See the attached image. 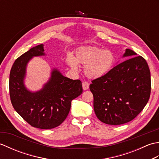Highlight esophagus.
<instances>
[{
  "instance_id": "1",
  "label": "esophagus",
  "mask_w": 159,
  "mask_h": 159,
  "mask_svg": "<svg viewBox=\"0 0 159 159\" xmlns=\"http://www.w3.org/2000/svg\"><path fill=\"white\" fill-rule=\"evenodd\" d=\"M82 86H83V90H87L89 89V83L87 81H83L82 83Z\"/></svg>"
}]
</instances>
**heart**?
I'll return each instance as SVG.
<instances>
[{
  "label": "heart",
  "mask_w": 159,
  "mask_h": 159,
  "mask_svg": "<svg viewBox=\"0 0 159 159\" xmlns=\"http://www.w3.org/2000/svg\"><path fill=\"white\" fill-rule=\"evenodd\" d=\"M67 61L74 69H76L78 65L85 66V73L87 76L98 79L112 69L115 57L110 50L96 46H83L76 50L74 57H67Z\"/></svg>",
  "instance_id": "b5f03b06"
}]
</instances>
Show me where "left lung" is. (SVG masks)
I'll use <instances>...</instances> for the list:
<instances>
[{"mask_svg":"<svg viewBox=\"0 0 159 159\" xmlns=\"http://www.w3.org/2000/svg\"><path fill=\"white\" fill-rule=\"evenodd\" d=\"M126 49L121 62L102 77L92 80L93 109L103 123L120 125L134 119L150 98L151 79L146 59Z\"/></svg>","mask_w":159,"mask_h":159,"instance_id":"1","label":"left lung"}]
</instances>
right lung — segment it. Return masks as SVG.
I'll use <instances>...</instances> for the list:
<instances>
[{"instance_id":"add662e5","label":"right lung","mask_w":159,"mask_h":159,"mask_svg":"<svg viewBox=\"0 0 159 159\" xmlns=\"http://www.w3.org/2000/svg\"><path fill=\"white\" fill-rule=\"evenodd\" d=\"M43 51L40 44L16 59L9 74V95L14 109L26 122L40 129H51L66 119L71 102L82 93L83 87L80 80L68 79L53 70L42 90L32 93L26 89L23 84L26 64L31 57L44 55Z\"/></svg>"}]
</instances>
